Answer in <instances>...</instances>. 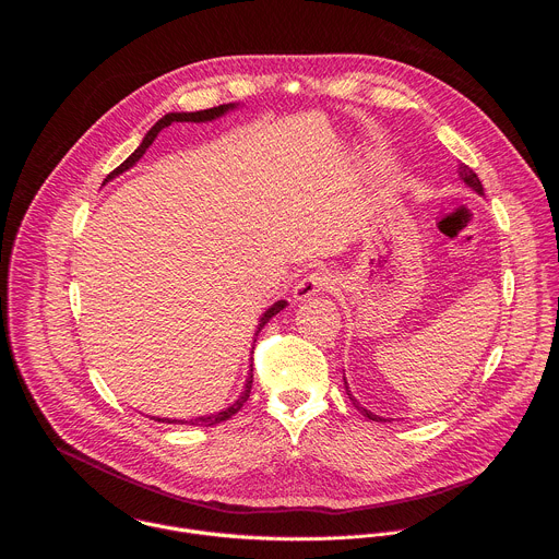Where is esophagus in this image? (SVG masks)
<instances>
[{
  "label": "esophagus",
  "instance_id": "esophagus-1",
  "mask_svg": "<svg viewBox=\"0 0 559 559\" xmlns=\"http://www.w3.org/2000/svg\"><path fill=\"white\" fill-rule=\"evenodd\" d=\"M334 287V278L328 272H311L307 276H302L296 287H294V298L296 300H305L316 296L318 292H328Z\"/></svg>",
  "mask_w": 559,
  "mask_h": 559
}]
</instances>
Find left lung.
<instances>
[{
    "instance_id": "left-lung-1",
    "label": "left lung",
    "mask_w": 559,
    "mask_h": 559,
    "mask_svg": "<svg viewBox=\"0 0 559 559\" xmlns=\"http://www.w3.org/2000/svg\"><path fill=\"white\" fill-rule=\"evenodd\" d=\"M457 177L473 190V192H477V194H485V188H483V181L477 179V175L468 168V166H464V164H460V168H457ZM347 384V382H345ZM347 395H349V401L356 405V409L365 416V418H369V420H376V423H386V418H380V416H376V414H371L369 409H365V407H360L358 405V401L356 397L349 393V386H347Z\"/></svg>"
}]
</instances>
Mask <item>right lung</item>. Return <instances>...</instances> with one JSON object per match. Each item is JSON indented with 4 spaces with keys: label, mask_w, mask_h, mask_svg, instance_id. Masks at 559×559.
<instances>
[{
    "label": "right lung",
    "mask_w": 559,
    "mask_h": 559,
    "mask_svg": "<svg viewBox=\"0 0 559 559\" xmlns=\"http://www.w3.org/2000/svg\"><path fill=\"white\" fill-rule=\"evenodd\" d=\"M238 104H223V106H216V108H207V110H199V112H168L166 117H162L158 119L150 130H147V134L143 136V141H141V145L126 158V162L119 166V168H115L108 177H106V181L104 183H108V181H112L115 177H119L121 173H126V170H130L139 158L145 154V150L152 145V141L156 139V134L162 132L164 128H168V126H173V123H186V121H192V123H205V121H212V119H218V117H223L225 112H229V110H234ZM285 305H287V300H276L263 316H261V321H259V328H257V334L254 336H259V332L265 328V323L270 321L272 316H276L278 311H283L285 309ZM252 380H254V376H252V365H250V373H248V380H246V389L241 391V395H238V401H234L227 409H223V412H216V414H210V416H199V418H190V420H173V418H154L152 416V420H158V423H168V425H192V427H212V425H218V423H223V420H229L238 409H241L246 403H248V397H250V391H252Z\"/></svg>",
    "instance_id": "obj_1"
}]
</instances>
